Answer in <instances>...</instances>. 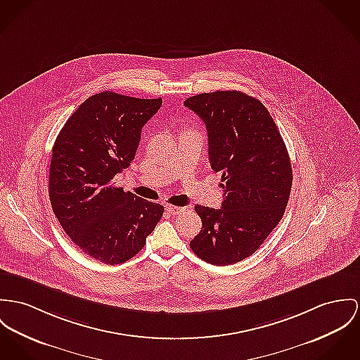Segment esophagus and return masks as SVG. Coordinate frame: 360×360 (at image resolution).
Here are the masks:
<instances>
[{
	"label": "esophagus",
	"instance_id": "34e87169",
	"mask_svg": "<svg viewBox=\"0 0 360 360\" xmlns=\"http://www.w3.org/2000/svg\"><path fill=\"white\" fill-rule=\"evenodd\" d=\"M166 208L171 215H179V214H182L185 211V208L176 207V205H167Z\"/></svg>",
	"mask_w": 360,
	"mask_h": 360
}]
</instances>
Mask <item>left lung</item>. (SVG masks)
Wrapping results in <instances>:
<instances>
[{
    "label": "left lung",
    "mask_w": 360,
    "mask_h": 360,
    "mask_svg": "<svg viewBox=\"0 0 360 360\" xmlns=\"http://www.w3.org/2000/svg\"><path fill=\"white\" fill-rule=\"evenodd\" d=\"M184 104L205 123L210 163L224 191L219 210L194 207L202 227L191 248L215 266L238 263L283 217L293 181L288 149L267 108L243 91L202 93Z\"/></svg>",
    "instance_id": "left-lung-1"
}]
</instances>
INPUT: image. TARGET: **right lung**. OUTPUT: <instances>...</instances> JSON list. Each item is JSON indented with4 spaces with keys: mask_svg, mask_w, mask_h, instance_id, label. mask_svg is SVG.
<instances>
[{
    "mask_svg": "<svg viewBox=\"0 0 360 360\" xmlns=\"http://www.w3.org/2000/svg\"><path fill=\"white\" fill-rule=\"evenodd\" d=\"M162 103L97 93L68 117L56 139L49 168L56 218L86 255L103 263L136 256L165 212L163 205L112 181L133 162L141 130Z\"/></svg>",
    "mask_w": 360,
    "mask_h": 360,
    "instance_id": "obj_1",
    "label": "right lung"
}]
</instances>
